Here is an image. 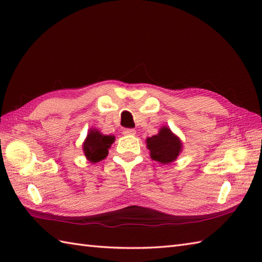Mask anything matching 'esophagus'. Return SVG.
<instances>
[{
	"instance_id": "1",
	"label": "esophagus",
	"mask_w": 262,
	"mask_h": 262,
	"mask_svg": "<svg viewBox=\"0 0 262 262\" xmlns=\"http://www.w3.org/2000/svg\"><path fill=\"white\" fill-rule=\"evenodd\" d=\"M122 134L124 135H129V136H133L136 134V130L133 129V128H126V129H124V132H122Z\"/></svg>"
}]
</instances>
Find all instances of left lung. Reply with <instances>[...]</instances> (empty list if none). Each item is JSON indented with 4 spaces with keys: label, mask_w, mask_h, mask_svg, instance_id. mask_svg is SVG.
<instances>
[{
    "label": "left lung",
    "mask_w": 262,
    "mask_h": 262,
    "mask_svg": "<svg viewBox=\"0 0 262 262\" xmlns=\"http://www.w3.org/2000/svg\"><path fill=\"white\" fill-rule=\"evenodd\" d=\"M146 147L152 160L162 164H170L182 152V142L168 126H162L157 135L146 138Z\"/></svg>",
    "instance_id": "1"
}]
</instances>
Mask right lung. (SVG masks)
I'll return each instance as SVG.
<instances>
[{"instance_id":"obj_1","label":"right lung","mask_w":262,"mask_h":262,"mask_svg":"<svg viewBox=\"0 0 262 262\" xmlns=\"http://www.w3.org/2000/svg\"><path fill=\"white\" fill-rule=\"evenodd\" d=\"M115 142V136L103 135L97 128H91L89 130L86 138L83 142L82 149L88 161L90 163H97L107 158L108 149Z\"/></svg>"}]
</instances>
